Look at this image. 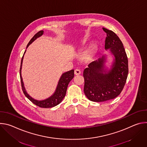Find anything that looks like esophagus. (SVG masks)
I'll use <instances>...</instances> for the list:
<instances>
[{"label": "esophagus", "instance_id": "obj_1", "mask_svg": "<svg viewBox=\"0 0 147 147\" xmlns=\"http://www.w3.org/2000/svg\"><path fill=\"white\" fill-rule=\"evenodd\" d=\"M74 74L76 75H79L81 74V70L80 69H76L74 70Z\"/></svg>", "mask_w": 147, "mask_h": 147}]
</instances>
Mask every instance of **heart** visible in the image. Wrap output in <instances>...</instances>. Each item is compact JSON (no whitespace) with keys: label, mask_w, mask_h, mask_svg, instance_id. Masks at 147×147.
<instances>
[{"label":"heart","mask_w":147,"mask_h":147,"mask_svg":"<svg viewBox=\"0 0 147 147\" xmlns=\"http://www.w3.org/2000/svg\"><path fill=\"white\" fill-rule=\"evenodd\" d=\"M96 51V46H93L88 51V55H89L90 56H93L95 53Z\"/></svg>","instance_id":"heart-1"}]
</instances>
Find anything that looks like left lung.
Masks as SVG:
<instances>
[{
  "mask_svg": "<svg viewBox=\"0 0 147 147\" xmlns=\"http://www.w3.org/2000/svg\"><path fill=\"white\" fill-rule=\"evenodd\" d=\"M107 33L105 48L112 55L109 67L106 66L107 55L88 65L83 71L84 92L94 102L113 99L120 95L125 85L129 73L128 59L121 41L111 30L103 28Z\"/></svg>",
  "mask_w": 147,
  "mask_h": 147,
  "instance_id": "8db88e82",
  "label": "left lung"
}]
</instances>
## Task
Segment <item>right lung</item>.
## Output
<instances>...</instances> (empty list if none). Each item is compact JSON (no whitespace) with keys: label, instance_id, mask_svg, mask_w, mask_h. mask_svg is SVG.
Listing matches in <instances>:
<instances>
[{"label":"right lung","instance_id":"obj_1","mask_svg":"<svg viewBox=\"0 0 147 147\" xmlns=\"http://www.w3.org/2000/svg\"><path fill=\"white\" fill-rule=\"evenodd\" d=\"M44 34V31H40L38 33H36L30 40L29 43L28 44L27 46V49L29 47L30 45H31L34 40H35L37 38H39ZM26 52H24L23 56L22 59V61H21V66H20V79H21V82H22V87L23 91L26 95V96L31 100L33 103L36 105V106H38L39 107L43 108H49L54 107L57 105H59L63 100L66 95V91L67 88V86L70 81L74 77V70H71L70 71H66L64 73H63L58 81V84L57 85L56 88L55 90V91L54 93L48 97L47 99H45L44 100H36L34 98H33L32 96H31L26 91V90L25 88L24 82L23 81V78L22 76V65H23V61L24 59V55Z\"/></svg>","mask_w":147,"mask_h":147}]
</instances>
